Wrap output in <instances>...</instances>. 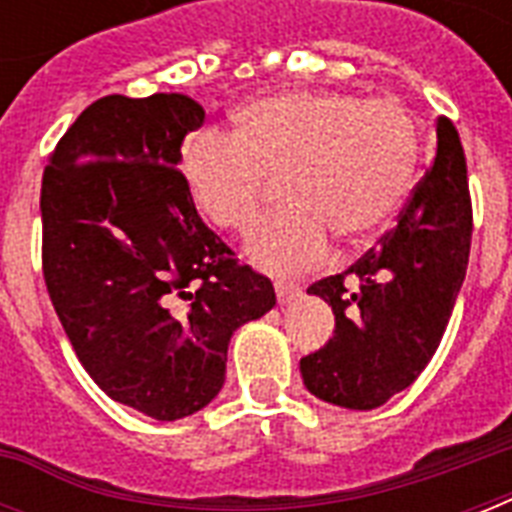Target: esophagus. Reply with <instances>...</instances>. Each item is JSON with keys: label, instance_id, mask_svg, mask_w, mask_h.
<instances>
[{"label": "esophagus", "instance_id": "obj_1", "mask_svg": "<svg viewBox=\"0 0 512 512\" xmlns=\"http://www.w3.org/2000/svg\"><path fill=\"white\" fill-rule=\"evenodd\" d=\"M297 297H300V289H297L295 284H284V281L276 284V300H279L281 305L292 303V300H297Z\"/></svg>", "mask_w": 512, "mask_h": 512}]
</instances>
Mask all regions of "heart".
<instances>
[{
	"mask_svg": "<svg viewBox=\"0 0 512 512\" xmlns=\"http://www.w3.org/2000/svg\"><path fill=\"white\" fill-rule=\"evenodd\" d=\"M417 135L393 100L348 92L287 90L231 111V135L185 140L177 170L193 209L220 231L247 233L263 207L265 180H281L284 209L252 233L257 268L292 276L342 247L372 241L404 201Z\"/></svg>",
	"mask_w": 512,
	"mask_h": 512,
	"instance_id": "1",
	"label": "heart"
}]
</instances>
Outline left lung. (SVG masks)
<instances>
[{"instance_id": "obj_1", "label": "left lung", "mask_w": 512, "mask_h": 512, "mask_svg": "<svg viewBox=\"0 0 512 512\" xmlns=\"http://www.w3.org/2000/svg\"><path fill=\"white\" fill-rule=\"evenodd\" d=\"M470 233L465 154L454 124L441 116L433 164L396 228L348 271L308 287L332 305L335 337L300 358L305 388L358 412L409 388L444 337L465 281Z\"/></svg>"}]
</instances>
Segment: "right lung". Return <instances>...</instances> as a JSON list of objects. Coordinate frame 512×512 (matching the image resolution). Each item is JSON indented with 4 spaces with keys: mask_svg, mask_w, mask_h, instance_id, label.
Segmentation results:
<instances>
[{
    "mask_svg": "<svg viewBox=\"0 0 512 512\" xmlns=\"http://www.w3.org/2000/svg\"><path fill=\"white\" fill-rule=\"evenodd\" d=\"M204 108L180 92L108 95L42 177V263L60 324L106 396L183 420L225 382L233 332L276 305L193 209L177 156Z\"/></svg>",
    "mask_w": 512,
    "mask_h": 512,
    "instance_id": "1",
    "label": "right lung"
}]
</instances>
